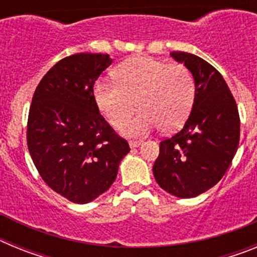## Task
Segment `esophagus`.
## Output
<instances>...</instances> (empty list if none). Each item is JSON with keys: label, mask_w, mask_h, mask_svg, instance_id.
<instances>
[{"label": "esophagus", "mask_w": 257, "mask_h": 257, "mask_svg": "<svg viewBox=\"0 0 257 257\" xmlns=\"http://www.w3.org/2000/svg\"><path fill=\"white\" fill-rule=\"evenodd\" d=\"M128 145H130V148H138V147L142 145V142H130Z\"/></svg>", "instance_id": "1"}]
</instances>
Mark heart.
I'll return each instance as SVG.
<instances>
[{
  "mask_svg": "<svg viewBox=\"0 0 257 257\" xmlns=\"http://www.w3.org/2000/svg\"><path fill=\"white\" fill-rule=\"evenodd\" d=\"M113 77L115 83L95 85L94 97L109 123L122 124L123 135L142 138L160 126L165 133H171L180 128L192 112L196 82L185 65L138 56L118 65ZM136 102L142 112L125 124Z\"/></svg>",
  "mask_w": 257,
  "mask_h": 257,
  "instance_id": "heart-1",
  "label": "heart"
}]
</instances>
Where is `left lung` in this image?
Instances as JSON below:
<instances>
[{"label": "left lung", "mask_w": 257, "mask_h": 257, "mask_svg": "<svg viewBox=\"0 0 257 257\" xmlns=\"http://www.w3.org/2000/svg\"><path fill=\"white\" fill-rule=\"evenodd\" d=\"M196 82V99L184 127L160 143L156 181L179 198H193L216 185L239 145V114L225 79L210 63L189 52L170 54Z\"/></svg>", "instance_id": "1"}]
</instances>
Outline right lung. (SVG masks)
I'll list each match as a JSON object with an SVG mask.
<instances>
[{"label": "right lung", "instance_id": "right-lung-1", "mask_svg": "<svg viewBox=\"0 0 257 257\" xmlns=\"http://www.w3.org/2000/svg\"><path fill=\"white\" fill-rule=\"evenodd\" d=\"M112 59L76 54L41 79L29 109L27 143L41 178L73 203H88L110 188L130 152L99 112L94 83Z\"/></svg>", "mask_w": 257, "mask_h": 257}]
</instances>
